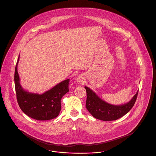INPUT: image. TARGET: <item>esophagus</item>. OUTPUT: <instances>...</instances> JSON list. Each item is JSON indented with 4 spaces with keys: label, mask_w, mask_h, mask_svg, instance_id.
<instances>
[{
    "label": "esophagus",
    "mask_w": 156,
    "mask_h": 156,
    "mask_svg": "<svg viewBox=\"0 0 156 156\" xmlns=\"http://www.w3.org/2000/svg\"><path fill=\"white\" fill-rule=\"evenodd\" d=\"M83 80H84V78H83V76H78V78H76V81L78 82V83H83Z\"/></svg>",
    "instance_id": "esophagus-1"
}]
</instances>
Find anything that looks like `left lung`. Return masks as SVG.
Listing matches in <instances>:
<instances>
[{
	"label": "left lung",
	"instance_id": "1",
	"mask_svg": "<svg viewBox=\"0 0 156 156\" xmlns=\"http://www.w3.org/2000/svg\"><path fill=\"white\" fill-rule=\"evenodd\" d=\"M84 87L87 95L86 108L94 118L103 121L115 120L126 114L134 105L138 94L137 91L128 102L116 105L101 99L90 87Z\"/></svg>",
	"mask_w": 156,
	"mask_h": 156
}]
</instances>
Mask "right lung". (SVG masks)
Here are the masks:
<instances>
[{
    "mask_svg": "<svg viewBox=\"0 0 156 156\" xmlns=\"http://www.w3.org/2000/svg\"><path fill=\"white\" fill-rule=\"evenodd\" d=\"M15 66V86L18 104L23 112L28 117L37 120H49L57 117L61 110V99L69 91L70 80H65L42 94L25 91L22 87Z\"/></svg>",
    "mask_w": 156,
    "mask_h": 156,
    "instance_id": "obj_1",
    "label": "right lung"
}]
</instances>
